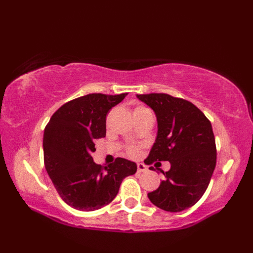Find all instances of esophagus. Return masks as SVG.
I'll return each instance as SVG.
<instances>
[{"label": "esophagus", "instance_id": "1", "mask_svg": "<svg viewBox=\"0 0 253 253\" xmlns=\"http://www.w3.org/2000/svg\"><path fill=\"white\" fill-rule=\"evenodd\" d=\"M137 171L138 173H142V171H147V166L142 164V163H139L137 165Z\"/></svg>", "mask_w": 253, "mask_h": 253}]
</instances>
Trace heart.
<instances>
[{
  "instance_id": "b5f03b06",
  "label": "heart",
  "mask_w": 253,
  "mask_h": 253,
  "mask_svg": "<svg viewBox=\"0 0 253 253\" xmlns=\"http://www.w3.org/2000/svg\"><path fill=\"white\" fill-rule=\"evenodd\" d=\"M127 153L132 158H136L139 155V148L137 146H129L127 148Z\"/></svg>"
}]
</instances>
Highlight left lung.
<instances>
[{"label": "left lung", "instance_id": "obj_1", "mask_svg": "<svg viewBox=\"0 0 253 253\" xmlns=\"http://www.w3.org/2000/svg\"><path fill=\"white\" fill-rule=\"evenodd\" d=\"M137 96L154 111L159 128L144 163H170L169 170L163 171L165 179L148 197L164 211H184L200 200L215 169L216 146L211 122L185 99L166 93Z\"/></svg>", "mask_w": 253, "mask_h": 253}]
</instances>
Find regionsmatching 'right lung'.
Masks as SVG:
<instances>
[{
  "label": "right lung",
  "mask_w": 253,
  "mask_h": 253,
  "mask_svg": "<svg viewBox=\"0 0 253 253\" xmlns=\"http://www.w3.org/2000/svg\"><path fill=\"white\" fill-rule=\"evenodd\" d=\"M128 93H90L68 101L50 118L43 133L44 166L58 195L79 211H94L113 201L136 163L116 158L107 166L93 162L95 139L106 135V115Z\"/></svg>",
  "instance_id": "1"
}]
</instances>
